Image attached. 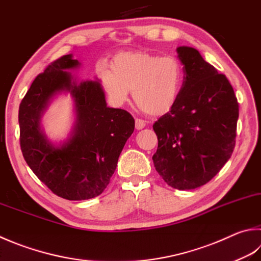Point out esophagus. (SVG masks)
I'll list each match as a JSON object with an SVG mask.
<instances>
[{"label": "esophagus", "instance_id": "34e87169", "mask_svg": "<svg viewBox=\"0 0 261 261\" xmlns=\"http://www.w3.org/2000/svg\"><path fill=\"white\" fill-rule=\"evenodd\" d=\"M145 125H146V122H145L143 119H140V118H136V119H135V127H136V129L144 128Z\"/></svg>", "mask_w": 261, "mask_h": 261}]
</instances>
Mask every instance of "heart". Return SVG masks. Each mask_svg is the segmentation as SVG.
<instances>
[{
    "label": "heart",
    "instance_id": "heart-1",
    "mask_svg": "<svg viewBox=\"0 0 261 261\" xmlns=\"http://www.w3.org/2000/svg\"><path fill=\"white\" fill-rule=\"evenodd\" d=\"M100 82L118 105L127 101L133 91V99L142 111L161 116L173 109L178 100L184 67L175 56L126 52L116 56L114 70H101Z\"/></svg>",
    "mask_w": 261,
    "mask_h": 261
}]
</instances>
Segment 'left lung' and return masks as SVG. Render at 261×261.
<instances>
[{
  "instance_id": "1",
  "label": "left lung",
  "mask_w": 261,
  "mask_h": 261,
  "mask_svg": "<svg viewBox=\"0 0 261 261\" xmlns=\"http://www.w3.org/2000/svg\"><path fill=\"white\" fill-rule=\"evenodd\" d=\"M184 83L173 109L153 124L158 149L155 170L177 190L207 184L233 153L239 103L223 73L204 61L198 50L177 47Z\"/></svg>"
}]
</instances>
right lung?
Listing matches in <instances>:
<instances>
[{
  "mask_svg": "<svg viewBox=\"0 0 261 261\" xmlns=\"http://www.w3.org/2000/svg\"><path fill=\"white\" fill-rule=\"evenodd\" d=\"M78 66L71 54L51 62L34 80L18 115L19 141L27 165L54 194L67 200L92 199L106 190L135 127L129 112L107 107L100 83L77 84L65 71ZM62 90L75 99L77 122L71 139L56 147L42 135L39 119L48 100Z\"/></svg>",
  "mask_w": 261,
  "mask_h": 261,
  "instance_id": "right-lung-1",
  "label": "right lung"
}]
</instances>
